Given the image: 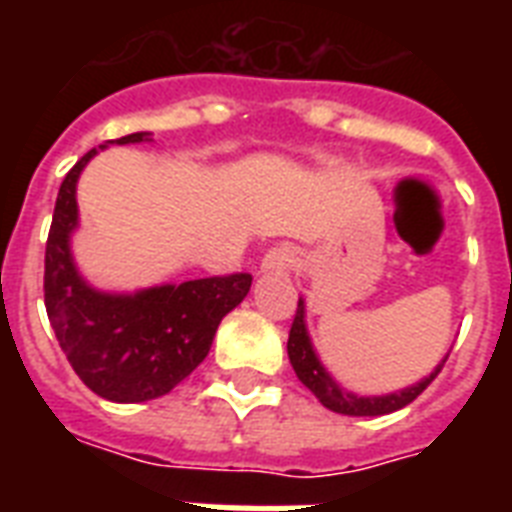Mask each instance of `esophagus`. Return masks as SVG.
Returning a JSON list of instances; mask_svg holds the SVG:
<instances>
[{
	"label": "esophagus",
	"instance_id": "obj_1",
	"mask_svg": "<svg viewBox=\"0 0 512 512\" xmlns=\"http://www.w3.org/2000/svg\"><path fill=\"white\" fill-rule=\"evenodd\" d=\"M297 255L295 249L289 244H281V247H273L265 252L263 263H260V271L263 273H289L295 268Z\"/></svg>",
	"mask_w": 512,
	"mask_h": 512
}]
</instances>
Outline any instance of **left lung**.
<instances>
[{"mask_svg":"<svg viewBox=\"0 0 512 512\" xmlns=\"http://www.w3.org/2000/svg\"><path fill=\"white\" fill-rule=\"evenodd\" d=\"M287 353H289V364L295 369L297 380L303 382L305 388L311 390L313 396L319 398L321 404L332 409L337 414H348V417H380V414H390L396 409H404L406 404H412L414 398L420 396L422 390L428 388L430 382L436 380V374L444 369L446 353L441 358V364L428 374L422 377L420 382H414L409 388L396 390V393H385V396H358L353 390H345L340 382L327 372V366L321 364L319 353L313 348L311 335H308V324H305V300L300 297L297 303L295 321H292V329H289V340H287Z\"/></svg>","mask_w":512,"mask_h":512,"instance_id":"left-lung-1","label":"left lung"}]
</instances>
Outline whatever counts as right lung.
<instances>
[{"instance_id":"right-lung-1","label":"right lung","mask_w":512,"mask_h":512,"mask_svg":"<svg viewBox=\"0 0 512 512\" xmlns=\"http://www.w3.org/2000/svg\"><path fill=\"white\" fill-rule=\"evenodd\" d=\"M143 140H151V132H132L106 146ZM106 146L84 154L60 183L44 252V305L79 380L106 401L140 404L170 393L207 358L220 321L247 297L252 276L233 273L138 292L92 287L71 252L79 225L76 183Z\"/></svg>"}]
</instances>
